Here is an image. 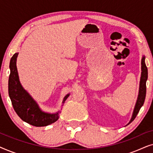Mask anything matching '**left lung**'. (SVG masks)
Wrapping results in <instances>:
<instances>
[{"label":"left lung","mask_w":153,"mask_h":153,"mask_svg":"<svg viewBox=\"0 0 153 153\" xmlns=\"http://www.w3.org/2000/svg\"><path fill=\"white\" fill-rule=\"evenodd\" d=\"M141 80H140V85H139V95H138V98L137 100V103H136L134 109V112L131 116V118L129 123H131L132 121L134 120L136 116H137L138 113H139L140 108L141 106L143 105L144 101H145L146 98V81L148 79V69L145 63V56H143L141 59Z\"/></svg>","instance_id":"1"}]
</instances>
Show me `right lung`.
Returning <instances> with one entry per match:
<instances>
[{
    "mask_svg": "<svg viewBox=\"0 0 153 153\" xmlns=\"http://www.w3.org/2000/svg\"><path fill=\"white\" fill-rule=\"evenodd\" d=\"M18 54L14 53L10 60V74L8 81V93L14 111L22 120L33 126L44 127L55 123L59 118V111L52 114L42 111L37 102L21 85L16 68ZM69 95L70 94H68L64 97L63 103Z\"/></svg>",
    "mask_w": 153,
    "mask_h": 153,
    "instance_id": "1",
    "label": "right lung"
}]
</instances>
